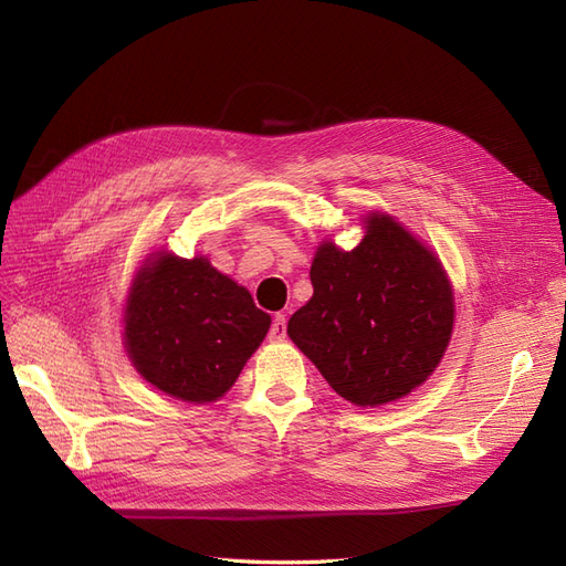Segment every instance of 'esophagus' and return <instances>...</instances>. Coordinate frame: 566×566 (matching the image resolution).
Masks as SVG:
<instances>
[{"label":"esophagus","mask_w":566,"mask_h":566,"mask_svg":"<svg viewBox=\"0 0 566 566\" xmlns=\"http://www.w3.org/2000/svg\"><path fill=\"white\" fill-rule=\"evenodd\" d=\"M285 331H287V321L283 314H276L273 316V323H271V331H269V339L271 342H283L285 339Z\"/></svg>","instance_id":"obj_1"}]
</instances>
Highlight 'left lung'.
Returning <instances> with one entry per match:
<instances>
[{"label": "left lung", "instance_id": "left-lung-1", "mask_svg": "<svg viewBox=\"0 0 566 566\" xmlns=\"http://www.w3.org/2000/svg\"><path fill=\"white\" fill-rule=\"evenodd\" d=\"M314 295L287 335L328 385L356 406H382L420 387L453 333V290L439 256L382 212L354 250L323 241Z\"/></svg>", "mask_w": 566, "mask_h": 566}]
</instances>
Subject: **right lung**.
<instances>
[{
    "instance_id": "1",
    "label": "right lung",
    "mask_w": 566,
    "mask_h": 566,
    "mask_svg": "<svg viewBox=\"0 0 566 566\" xmlns=\"http://www.w3.org/2000/svg\"><path fill=\"white\" fill-rule=\"evenodd\" d=\"M271 316L205 256L150 254L125 306V349L136 373L188 403H208L231 389L262 345Z\"/></svg>"
}]
</instances>
